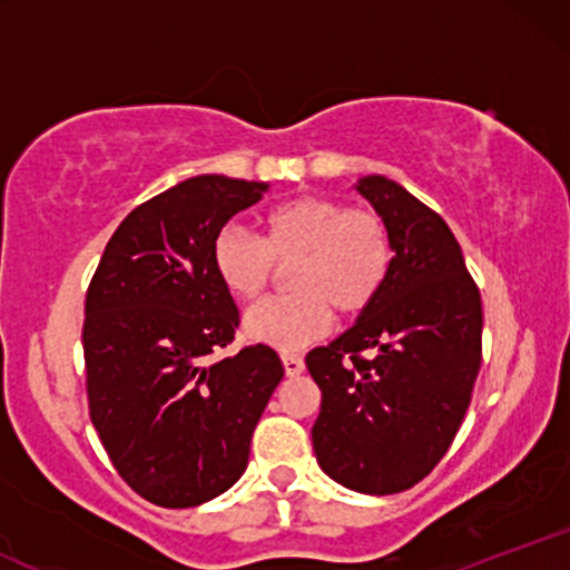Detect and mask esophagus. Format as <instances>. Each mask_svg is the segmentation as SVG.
I'll return each instance as SVG.
<instances>
[{
    "label": "esophagus",
    "instance_id": "obj_1",
    "mask_svg": "<svg viewBox=\"0 0 570 570\" xmlns=\"http://www.w3.org/2000/svg\"><path fill=\"white\" fill-rule=\"evenodd\" d=\"M281 362H284V372H286V377H297L299 372L305 370L303 356H297V353H284V356H281Z\"/></svg>",
    "mask_w": 570,
    "mask_h": 570
}]
</instances>
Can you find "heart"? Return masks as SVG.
<instances>
[{"label":"heart","mask_w":570,"mask_h":570,"mask_svg":"<svg viewBox=\"0 0 570 570\" xmlns=\"http://www.w3.org/2000/svg\"><path fill=\"white\" fill-rule=\"evenodd\" d=\"M389 227L370 208L324 195H299L267 208L263 238L225 227L212 244L214 271L238 299H254L278 265H292V294L254 305L244 335L278 351H297L330 330L332 307L356 316L377 299L391 273Z\"/></svg>","instance_id":"obj_1"}]
</instances>
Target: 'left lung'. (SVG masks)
<instances>
[{
    "label": "left lung",
    "instance_id": "obj_1",
    "mask_svg": "<svg viewBox=\"0 0 570 570\" xmlns=\"http://www.w3.org/2000/svg\"><path fill=\"white\" fill-rule=\"evenodd\" d=\"M353 187L383 217L394 259L356 324L305 356L322 389L311 436L324 474L391 495L421 482L461 429L482 364V299L440 214L381 174Z\"/></svg>",
    "mask_w": 570,
    "mask_h": 570
}]
</instances>
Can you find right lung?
Wrapping results in <instances>:
<instances>
[{"mask_svg": "<svg viewBox=\"0 0 570 570\" xmlns=\"http://www.w3.org/2000/svg\"><path fill=\"white\" fill-rule=\"evenodd\" d=\"M265 193L219 174L179 181L120 222L88 286L90 421L122 480L158 507H198L240 480L284 377L263 343L208 364L238 326L212 244Z\"/></svg>", "mask_w": 570, "mask_h": 570, "instance_id": "right-lung-1", "label": "right lung"}]
</instances>
